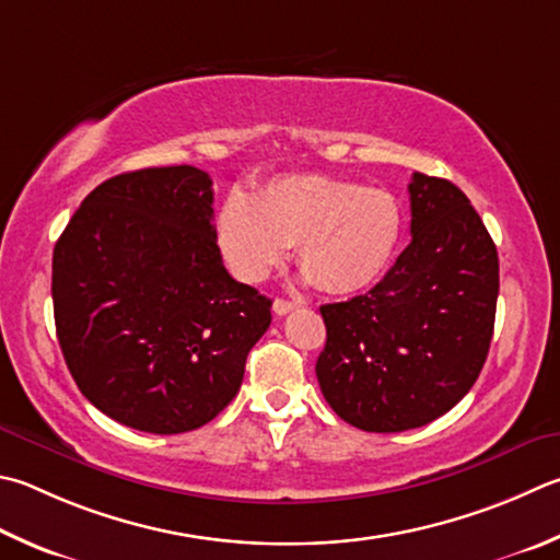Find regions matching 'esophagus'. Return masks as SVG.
<instances>
[{
	"label": "esophagus",
	"mask_w": 560,
	"mask_h": 560,
	"mask_svg": "<svg viewBox=\"0 0 560 560\" xmlns=\"http://www.w3.org/2000/svg\"><path fill=\"white\" fill-rule=\"evenodd\" d=\"M293 308H299L296 301H287V299H277V301H273V313H277V315H287V313H291Z\"/></svg>",
	"instance_id": "34e87169"
}]
</instances>
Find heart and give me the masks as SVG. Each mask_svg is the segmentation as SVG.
<instances>
[{
	"label": "heart",
	"mask_w": 560,
	"mask_h": 560,
	"mask_svg": "<svg viewBox=\"0 0 560 560\" xmlns=\"http://www.w3.org/2000/svg\"><path fill=\"white\" fill-rule=\"evenodd\" d=\"M404 232L392 192L330 176H283L254 192H230L215 215L222 259L240 281L259 283L291 245L306 279L328 293L377 281Z\"/></svg>",
	"instance_id": "1"
}]
</instances>
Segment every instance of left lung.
Instances as JSON below:
<instances>
[{
	"label": "left lung",
	"instance_id": "obj_1",
	"mask_svg": "<svg viewBox=\"0 0 560 560\" xmlns=\"http://www.w3.org/2000/svg\"><path fill=\"white\" fill-rule=\"evenodd\" d=\"M411 245L377 287L325 303L315 362L330 409L354 429L431 423L470 392L490 352L500 259L455 183L413 174Z\"/></svg>",
	"mask_w": 560,
	"mask_h": 560
}]
</instances>
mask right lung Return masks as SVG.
Segmentation results:
<instances>
[{"label":"right lung","mask_w":560,"mask_h":560,"mask_svg":"<svg viewBox=\"0 0 560 560\" xmlns=\"http://www.w3.org/2000/svg\"><path fill=\"white\" fill-rule=\"evenodd\" d=\"M50 293L78 389L159 435L215 419L271 323V301L222 264L212 180L196 166L100 183L56 242Z\"/></svg>","instance_id":"obj_1"}]
</instances>
